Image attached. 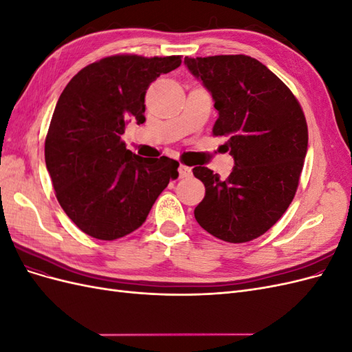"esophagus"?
Instances as JSON below:
<instances>
[{"label": "esophagus", "mask_w": 352, "mask_h": 352, "mask_svg": "<svg viewBox=\"0 0 352 352\" xmlns=\"http://www.w3.org/2000/svg\"><path fill=\"white\" fill-rule=\"evenodd\" d=\"M177 172H179V177L182 179V177H188V176H190V167H186V166H184V164H180L179 166V168H177Z\"/></svg>", "instance_id": "1"}]
</instances>
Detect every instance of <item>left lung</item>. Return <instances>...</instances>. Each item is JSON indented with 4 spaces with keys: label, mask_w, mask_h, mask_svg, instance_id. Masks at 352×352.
I'll list each match as a JSON object with an SVG mask.
<instances>
[{
    "label": "left lung",
    "mask_w": 352,
    "mask_h": 352,
    "mask_svg": "<svg viewBox=\"0 0 352 352\" xmlns=\"http://www.w3.org/2000/svg\"><path fill=\"white\" fill-rule=\"evenodd\" d=\"M185 66L211 94L219 119L216 136L235 166L226 180L194 167L206 197L194 214L221 241L241 243L267 232L292 202L308 146L301 105L289 88L248 56L185 57Z\"/></svg>",
    "instance_id": "obj_1"
}]
</instances>
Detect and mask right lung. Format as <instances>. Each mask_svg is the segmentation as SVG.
<instances>
[{"label": "right lung", "mask_w": 352, "mask_h": 352, "mask_svg": "<svg viewBox=\"0 0 352 352\" xmlns=\"http://www.w3.org/2000/svg\"><path fill=\"white\" fill-rule=\"evenodd\" d=\"M180 56H113L82 69L57 101L45 164L61 208L87 235L113 241L142 226L179 163L126 150V124L145 122V94Z\"/></svg>", "instance_id": "add662e5"}]
</instances>
